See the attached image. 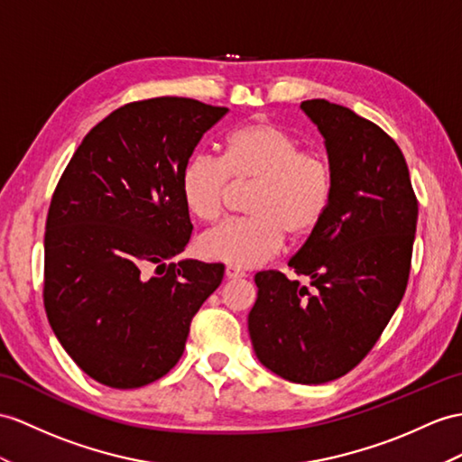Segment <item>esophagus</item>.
I'll return each mask as SVG.
<instances>
[{
  "label": "esophagus",
  "mask_w": 462,
  "mask_h": 462,
  "mask_svg": "<svg viewBox=\"0 0 462 462\" xmlns=\"http://www.w3.org/2000/svg\"><path fill=\"white\" fill-rule=\"evenodd\" d=\"M245 276H246L245 273H241V270L233 268V266H227V270H225V278H227V280H241Z\"/></svg>",
  "instance_id": "34e87169"
}]
</instances>
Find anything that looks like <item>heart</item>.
Segmentation results:
<instances>
[{
    "label": "heart",
    "instance_id": "heart-1",
    "mask_svg": "<svg viewBox=\"0 0 462 462\" xmlns=\"http://www.w3.org/2000/svg\"><path fill=\"white\" fill-rule=\"evenodd\" d=\"M233 188H251L249 217L208 231L198 246L208 261L251 268L274 258L286 235L301 241L319 229L333 201V164L274 123L254 121L227 134L221 159L199 152L180 176L186 209L204 223L223 216Z\"/></svg>",
    "mask_w": 462,
    "mask_h": 462
}]
</instances>
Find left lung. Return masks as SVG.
<instances>
[{
  "label": "left lung",
  "mask_w": 462,
  "mask_h": 462,
  "mask_svg": "<svg viewBox=\"0 0 462 462\" xmlns=\"http://www.w3.org/2000/svg\"><path fill=\"white\" fill-rule=\"evenodd\" d=\"M325 137L331 208L288 266L254 276L249 313L261 363L296 384H325L361 365L406 294L418 198L400 146L376 123L325 99L301 101Z\"/></svg>",
  "instance_id": "8db88e82"
}]
</instances>
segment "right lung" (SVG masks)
<instances>
[{"label":"right lung","instance_id":"obj_1","mask_svg":"<svg viewBox=\"0 0 462 462\" xmlns=\"http://www.w3.org/2000/svg\"><path fill=\"white\" fill-rule=\"evenodd\" d=\"M227 111L192 97L131 101L86 134L54 188L44 311L64 351L99 384L141 388L171 373L221 284L219 263L166 261L194 229L180 176Z\"/></svg>","mask_w":462,"mask_h":462}]
</instances>
